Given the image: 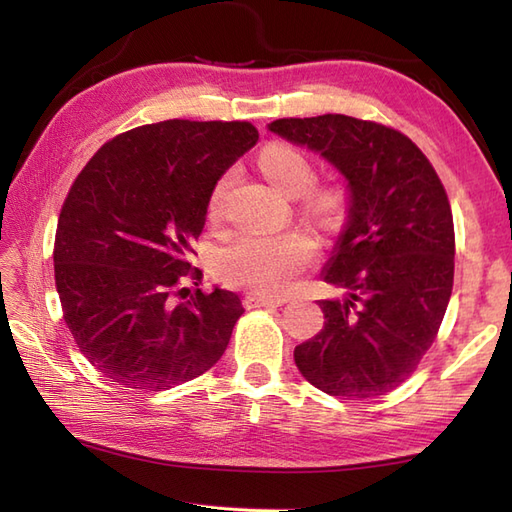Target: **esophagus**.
<instances>
[{"label": "esophagus", "instance_id": "obj_1", "mask_svg": "<svg viewBox=\"0 0 512 512\" xmlns=\"http://www.w3.org/2000/svg\"><path fill=\"white\" fill-rule=\"evenodd\" d=\"M288 299L286 297H268V295H255V292H250L246 295L244 303L248 308H266V306H284Z\"/></svg>", "mask_w": 512, "mask_h": 512}]
</instances>
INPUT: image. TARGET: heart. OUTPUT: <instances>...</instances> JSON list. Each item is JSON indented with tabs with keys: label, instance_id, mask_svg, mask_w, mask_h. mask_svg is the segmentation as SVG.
I'll list each match as a JSON object with an SVG mask.
<instances>
[{
	"label": "heart",
	"instance_id": "1",
	"mask_svg": "<svg viewBox=\"0 0 512 512\" xmlns=\"http://www.w3.org/2000/svg\"><path fill=\"white\" fill-rule=\"evenodd\" d=\"M259 169L281 193H303L312 184L310 160L295 147L270 143L259 154ZM231 178L217 180L209 198V217L220 220L224 193ZM308 189V188H307ZM309 190V189H308ZM308 213L323 224H339L347 213V193L339 184L311 187L303 198ZM317 257V244L308 233L290 231L284 235H244L226 246L217 257V273L231 286L248 288L262 295H284L295 286L297 277Z\"/></svg>",
	"mask_w": 512,
	"mask_h": 512
}]
</instances>
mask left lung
<instances>
[{
  "mask_svg": "<svg viewBox=\"0 0 512 512\" xmlns=\"http://www.w3.org/2000/svg\"><path fill=\"white\" fill-rule=\"evenodd\" d=\"M308 147L347 180V222L323 281L345 288L321 299L323 330L295 347L310 385L330 396H383L416 372L436 341L453 290L451 204L427 156L372 121L323 114L268 125Z\"/></svg>",
  "mask_w": 512,
  "mask_h": 512,
  "instance_id": "obj_1",
  "label": "left lung"
}]
</instances>
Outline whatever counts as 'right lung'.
Listing matches in <instances>:
<instances>
[{"instance_id":"1","label":"right lung","mask_w":512,"mask_h":512,"mask_svg":"<svg viewBox=\"0 0 512 512\" xmlns=\"http://www.w3.org/2000/svg\"><path fill=\"white\" fill-rule=\"evenodd\" d=\"M257 140L246 121L173 118L118 134L76 176L54 237V281L76 345L107 380L162 391L222 358L242 299L189 290L182 277L213 187Z\"/></svg>"}]
</instances>
